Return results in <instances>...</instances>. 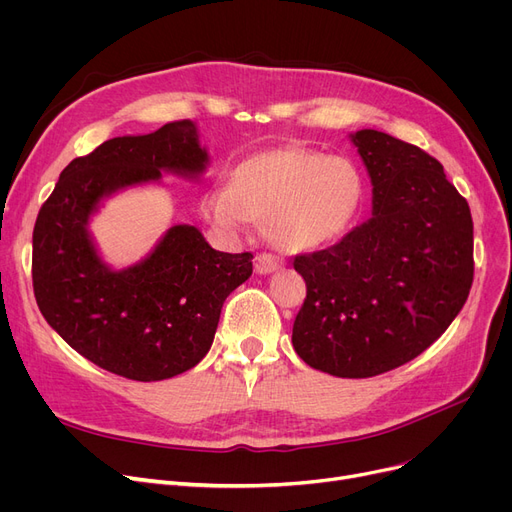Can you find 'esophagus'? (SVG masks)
Segmentation results:
<instances>
[{
  "instance_id": "34e87169",
  "label": "esophagus",
  "mask_w": 512,
  "mask_h": 512,
  "mask_svg": "<svg viewBox=\"0 0 512 512\" xmlns=\"http://www.w3.org/2000/svg\"><path fill=\"white\" fill-rule=\"evenodd\" d=\"M282 267V259L270 255V253H259L255 257V272L259 276H265V274H272V272H278Z\"/></svg>"
}]
</instances>
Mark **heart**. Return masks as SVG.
Here are the masks:
<instances>
[{
  "mask_svg": "<svg viewBox=\"0 0 512 512\" xmlns=\"http://www.w3.org/2000/svg\"><path fill=\"white\" fill-rule=\"evenodd\" d=\"M365 180L348 157L288 145L247 157L230 188L203 199L205 218L228 234L267 220V236L286 253H305L340 240L357 222Z\"/></svg>",
  "mask_w": 512,
  "mask_h": 512,
  "instance_id": "obj_1",
  "label": "heart"
}]
</instances>
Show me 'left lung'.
Returning <instances> with one entry per match:
<instances>
[{
    "label": "left lung",
    "mask_w": 512,
    "mask_h": 512,
    "mask_svg": "<svg viewBox=\"0 0 512 512\" xmlns=\"http://www.w3.org/2000/svg\"><path fill=\"white\" fill-rule=\"evenodd\" d=\"M371 180V218L294 257L307 299L297 355L336 378H371L432 346L473 284V220L438 159L386 132L348 134Z\"/></svg>",
    "instance_id": "obj_1"
}]
</instances>
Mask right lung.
<instances>
[{
    "label": "right lung",
    "mask_w": 512,
    "mask_h": 512,
    "mask_svg": "<svg viewBox=\"0 0 512 512\" xmlns=\"http://www.w3.org/2000/svg\"><path fill=\"white\" fill-rule=\"evenodd\" d=\"M209 153L197 124L101 143L64 168L33 230V288L47 324L76 353L137 382L193 369L211 348L228 294L253 274L251 253L211 249L199 228L176 224L137 263H107L89 230L93 215L161 174L201 180Z\"/></svg>",
    "instance_id": "right-lung-1"
}]
</instances>
